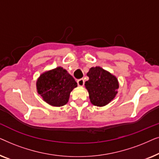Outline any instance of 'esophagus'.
<instances>
[{
  "label": "esophagus",
  "instance_id": "34e87169",
  "mask_svg": "<svg viewBox=\"0 0 159 159\" xmlns=\"http://www.w3.org/2000/svg\"><path fill=\"white\" fill-rule=\"evenodd\" d=\"M77 84L80 87H83L84 84V81L83 79H80L77 80Z\"/></svg>",
  "mask_w": 159,
  "mask_h": 159
}]
</instances>
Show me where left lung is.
<instances>
[{"label":"left lung","mask_w":159,"mask_h":159,"mask_svg":"<svg viewBox=\"0 0 159 159\" xmlns=\"http://www.w3.org/2000/svg\"><path fill=\"white\" fill-rule=\"evenodd\" d=\"M87 76L89 80L84 85L93 105L103 107L114 99L119 88L116 76L101 66L91 67Z\"/></svg>","instance_id":"8db88e82"}]
</instances>
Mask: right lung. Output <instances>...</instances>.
Wrapping results in <instances>:
<instances>
[{"label":"right lung","mask_w":159,"mask_h":159,"mask_svg":"<svg viewBox=\"0 0 159 159\" xmlns=\"http://www.w3.org/2000/svg\"><path fill=\"white\" fill-rule=\"evenodd\" d=\"M77 83L61 66L41 74L36 82L37 92L49 105L61 107L68 103L69 96Z\"/></svg>","instance_id":"obj_1"}]
</instances>
